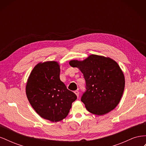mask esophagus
<instances>
[{"mask_svg": "<svg viewBox=\"0 0 146 146\" xmlns=\"http://www.w3.org/2000/svg\"><path fill=\"white\" fill-rule=\"evenodd\" d=\"M74 92H75V94L77 95V96L78 97V96H79V91L78 90H76V91H75Z\"/></svg>", "mask_w": 146, "mask_h": 146, "instance_id": "34e87169", "label": "esophagus"}]
</instances>
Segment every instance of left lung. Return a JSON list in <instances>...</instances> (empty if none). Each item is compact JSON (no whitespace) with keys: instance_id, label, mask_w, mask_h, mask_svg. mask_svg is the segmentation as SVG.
Returning <instances> with one entry per match:
<instances>
[{"instance_id":"8db88e82","label":"left lung","mask_w":146,"mask_h":146,"mask_svg":"<svg viewBox=\"0 0 146 146\" xmlns=\"http://www.w3.org/2000/svg\"><path fill=\"white\" fill-rule=\"evenodd\" d=\"M69 64L83 74L86 91L81 101L88 111L103 115L116 107L124 90L125 78L115 61L91 55L83 61L71 60Z\"/></svg>"}]
</instances>
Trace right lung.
I'll list each match as a JSON object with an SVG mask.
<instances>
[{"mask_svg": "<svg viewBox=\"0 0 146 146\" xmlns=\"http://www.w3.org/2000/svg\"><path fill=\"white\" fill-rule=\"evenodd\" d=\"M60 66L55 61L38 64L26 85V94L33 109L41 117L52 122L68 116L77 96L67 89L60 78Z\"/></svg>", "mask_w": 146, "mask_h": 146, "instance_id": "right-lung-1", "label": "right lung"}]
</instances>
